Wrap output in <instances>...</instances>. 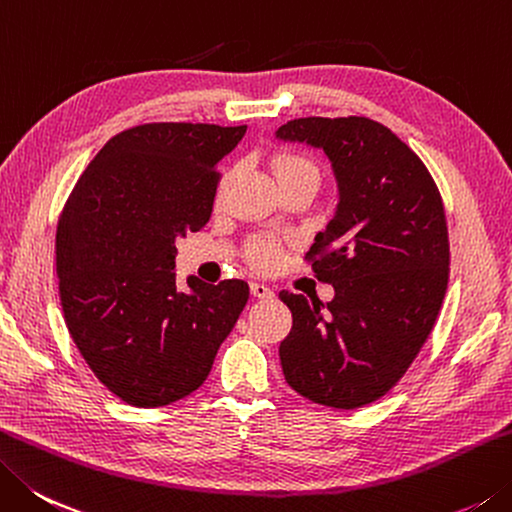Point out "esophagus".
<instances>
[{
  "mask_svg": "<svg viewBox=\"0 0 512 512\" xmlns=\"http://www.w3.org/2000/svg\"><path fill=\"white\" fill-rule=\"evenodd\" d=\"M252 294H254V298H272L274 296L272 287H267L265 283H252Z\"/></svg>",
  "mask_w": 512,
  "mask_h": 512,
  "instance_id": "esophagus-1",
  "label": "esophagus"
}]
</instances>
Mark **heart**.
Instances as JSON below:
<instances>
[{
	"label": "heart",
	"mask_w": 512,
	"mask_h": 512,
	"mask_svg": "<svg viewBox=\"0 0 512 512\" xmlns=\"http://www.w3.org/2000/svg\"><path fill=\"white\" fill-rule=\"evenodd\" d=\"M272 171L276 180H289V178H316L318 180V171L314 162L301 156V153H278L272 160ZM249 258L258 269H274L281 265L283 258V247L278 240L263 236L258 238L252 245V252H249Z\"/></svg>",
	"instance_id": "obj_1"
}]
</instances>
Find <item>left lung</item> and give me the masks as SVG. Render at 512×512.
Here are the masks:
<instances>
[{"instance_id": "left-lung-1", "label": "left lung", "mask_w": 512, "mask_h": 512, "mask_svg": "<svg viewBox=\"0 0 512 512\" xmlns=\"http://www.w3.org/2000/svg\"><path fill=\"white\" fill-rule=\"evenodd\" d=\"M276 138L323 149L339 185L334 218L305 254L334 298L278 294L292 312L278 347L285 381L327 408L368 406L417 359L446 296L441 194L417 153L370 118H298Z\"/></svg>"}]
</instances>
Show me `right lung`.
<instances>
[{
  "instance_id": "1",
  "label": "right lung",
  "mask_w": 512,
  "mask_h": 512,
  "mask_svg": "<svg viewBox=\"0 0 512 512\" xmlns=\"http://www.w3.org/2000/svg\"><path fill=\"white\" fill-rule=\"evenodd\" d=\"M247 127L151 122L113 136L77 180L57 223L64 321L82 359L136 408L185 399L247 305L238 278L176 287V240L207 225L218 162Z\"/></svg>"
}]
</instances>
